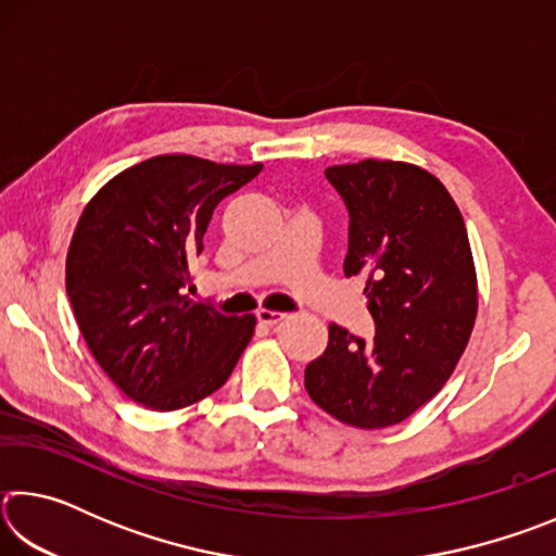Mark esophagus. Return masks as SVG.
<instances>
[{
    "label": "esophagus",
    "mask_w": 556,
    "mask_h": 556,
    "mask_svg": "<svg viewBox=\"0 0 556 556\" xmlns=\"http://www.w3.org/2000/svg\"><path fill=\"white\" fill-rule=\"evenodd\" d=\"M255 316H257V321L265 324V326H277L279 321H285V318H287V314L269 312V308H257Z\"/></svg>",
    "instance_id": "obj_1"
}]
</instances>
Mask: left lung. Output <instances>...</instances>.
I'll use <instances>...</instances> for the list:
<instances>
[{
	"label": "left lung",
	"mask_w": 556,
	"mask_h": 556,
	"mask_svg": "<svg viewBox=\"0 0 556 556\" xmlns=\"http://www.w3.org/2000/svg\"><path fill=\"white\" fill-rule=\"evenodd\" d=\"M348 208L345 277L368 279L375 336L328 326L304 384L318 407L361 429L400 425L451 378L476 321L464 215L425 168L365 159L328 166Z\"/></svg>",
	"instance_id": "8db88e82"
}]
</instances>
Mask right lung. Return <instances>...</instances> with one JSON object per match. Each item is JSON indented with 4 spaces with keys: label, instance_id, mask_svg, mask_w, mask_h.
<instances>
[{
    "label": "right lung",
    "instance_id": "1",
    "mask_svg": "<svg viewBox=\"0 0 556 556\" xmlns=\"http://www.w3.org/2000/svg\"><path fill=\"white\" fill-rule=\"evenodd\" d=\"M260 172L164 154L117 174L83 211L65 289L90 353L129 400L181 409L223 388L238 365L255 316H225L184 289L215 205Z\"/></svg>",
    "mask_w": 556,
    "mask_h": 556
}]
</instances>
